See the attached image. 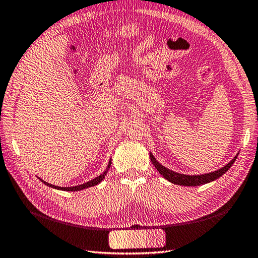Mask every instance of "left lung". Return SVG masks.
I'll return each mask as SVG.
<instances>
[{
    "label": "left lung",
    "mask_w": 258,
    "mask_h": 258,
    "mask_svg": "<svg viewBox=\"0 0 258 258\" xmlns=\"http://www.w3.org/2000/svg\"><path fill=\"white\" fill-rule=\"evenodd\" d=\"M237 157H238V155L235 156L229 164H226L224 167L217 169V171H215V172L203 174V175H185V174H180V173L173 172V171H171V169L166 168L165 166L159 164L158 161L156 160L154 155L150 152L151 163L154 164V166L157 168V171H158L161 175H163L166 180H168L169 182L174 183V184L184 185V186H197V185L206 184V183H208V182L216 180V178H218L220 176L223 175V174H225L226 171H229V168L233 165L235 159H237Z\"/></svg>",
    "instance_id": "obj_1"
}]
</instances>
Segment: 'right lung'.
<instances>
[{"label":"right lung","instance_id":"1","mask_svg":"<svg viewBox=\"0 0 258 258\" xmlns=\"http://www.w3.org/2000/svg\"><path fill=\"white\" fill-rule=\"evenodd\" d=\"M110 165H111V160H109L108 167H107L106 171H104V172L101 174V175H99L98 177H95V178H93V180H91V181L86 182V183H84V184H81V185H76V186H69V187H63V186H56V185H52V184H50V183L44 182V181H43V180H41V181H42L43 183H45L46 185H49V186H51V187H54V189H58V190H63V191H80V190H84V189H86V187L94 186V185L99 184V183L103 180L104 176L107 175V173H108V169L110 168Z\"/></svg>","mask_w":258,"mask_h":258}]
</instances>
